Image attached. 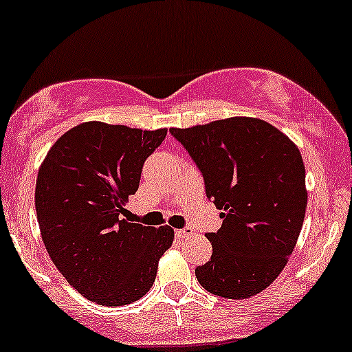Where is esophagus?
<instances>
[{
  "instance_id": "34e87169",
  "label": "esophagus",
  "mask_w": 352,
  "mask_h": 352,
  "mask_svg": "<svg viewBox=\"0 0 352 352\" xmlns=\"http://www.w3.org/2000/svg\"><path fill=\"white\" fill-rule=\"evenodd\" d=\"M192 232H194V229H192L190 226H185L184 229H179L177 230V237H180V239H187L188 235H192Z\"/></svg>"
}]
</instances>
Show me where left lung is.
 I'll return each mask as SVG.
<instances>
[{"label":"left lung","mask_w":352,"mask_h":352,"mask_svg":"<svg viewBox=\"0 0 352 352\" xmlns=\"http://www.w3.org/2000/svg\"><path fill=\"white\" fill-rule=\"evenodd\" d=\"M170 133L222 210L220 229L207 234L212 257L195 269L197 280L226 299L258 294L283 272L302 229L307 192L299 148L276 126L249 117Z\"/></svg>","instance_id":"left-lung-1"}]
</instances>
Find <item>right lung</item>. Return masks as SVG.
<instances>
[{"label":"right lung","mask_w":352,"mask_h":352,"mask_svg":"<svg viewBox=\"0 0 352 352\" xmlns=\"http://www.w3.org/2000/svg\"><path fill=\"white\" fill-rule=\"evenodd\" d=\"M165 137V129L87 122L58 138L38 172L34 207L46 250L67 283L100 306L144 297L172 245L168 226L122 219L145 160Z\"/></svg>","instance_id":"right-lung-1"}]
</instances>
